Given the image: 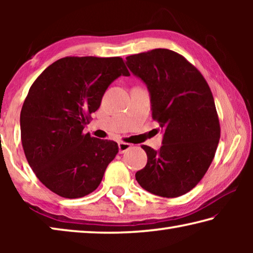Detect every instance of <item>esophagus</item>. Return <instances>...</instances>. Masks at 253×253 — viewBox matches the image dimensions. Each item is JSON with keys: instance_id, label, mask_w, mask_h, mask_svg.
I'll list each match as a JSON object with an SVG mask.
<instances>
[{"instance_id": "obj_1", "label": "esophagus", "mask_w": 253, "mask_h": 253, "mask_svg": "<svg viewBox=\"0 0 253 253\" xmlns=\"http://www.w3.org/2000/svg\"><path fill=\"white\" fill-rule=\"evenodd\" d=\"M130 147H131V145L128 144V143H123V142L118 143V152H119V154L125 153V152L128 151V149H129Z\"/></svg>"}]
</instances>
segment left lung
Listing matches in <instances>:
<instances>
[{
  "instance_id": "8db88e82",
  "label": "left lung",
  "mask_w": 253,
  "mask_h": 253,
  "mask_svg": "<svg viewBox=\"0 0 253 253\" xmlns=\"http://www.w3.org/2000/svg\"><path fill=\"white\" fill-rule=\"evenodd\" d=\"M130 72L146 84L152 117L160 123V149L143 145L147 164L135 174L144 190L177 198L198 184L215 155L220 123L209 84L183 55L154 49L126 58Z\"/></svg>"
}]
</instances>
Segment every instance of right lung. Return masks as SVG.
I'll return each instance as SVG.
<instances>
[{
	"instance_id": "right-lung-1",
	"label": "right lung",
	"mask_w": 253,
	"mask_h": 253,
	"mask_svg": "<svg viewBox=\"0 0 253 253\" xmlns=\"http://www.w3.org/2000/svg\"><path fill=\"white\" fill-rule=\"evenodd\" d=\"M121 76L129 72L119 57H66L30 88L20 115L21 140L34 174L53 193L77 199L99 186L118 145L83 130Z\"/></svg>"
}]
</instances>
